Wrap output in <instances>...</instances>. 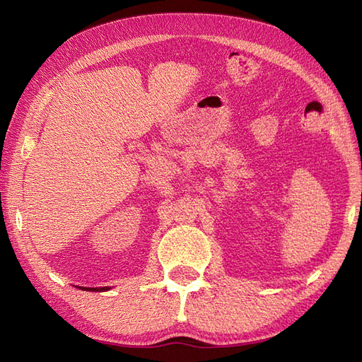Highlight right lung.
I'll list each match as a JSON object with an SVG mask.
<instances>
[{
	"label": "right lung",
	"instance_id": "obj_1",
	"mask_svg": "<svg viewBox=\"0 0 362 362\" xmlns=\"http://www.w3.org/2000/svg\"><path fill=\"white\" fill-rule=\"evenodd\" d=\"M84 290H89V292H98V290H107V288H90V287H84Z\"/></svg>",
	"mask_w": 362,
	"mask_h": 362
}]
</instances>
